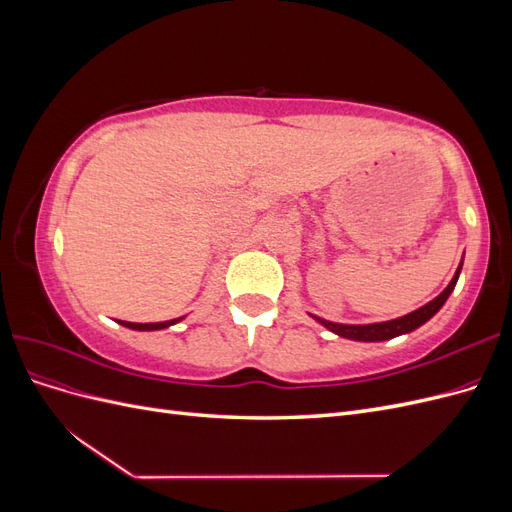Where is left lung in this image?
<instances>
[{
    "instance_id": "1",
    "label": "left lung",
    "mask_w": 512,
    "mask_h": 512,
    "mask_svg": "<svg viewBox=\"0 0 512 512\" xmlns=\"http://www.w3.org/2000/svg\"><path fill=\"white\" fill-rule=\"evenodd\" d=\"M461 265H463V260H461ZM461 265L457 267L451 284H448L436 299L425 303L423 307L414 309V312H410L406 316H401V318L386 320V322H374V324H339V322L318 318L314 314H309V316L318 320L322 327H327L331 333H335L339 337H346V339H354V342H384V339L406 335V333L421 327V324H425L429 318H433L440 312L442 305L446 303V299L451 297V292L455 290V284H457L459 273H461Z\"/></svg>"
}]
</instances>
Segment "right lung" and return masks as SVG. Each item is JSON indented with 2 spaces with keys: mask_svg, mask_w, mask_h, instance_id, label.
Returning <instances> with one entry per match:
<instances>
[{
  "mask_svg": "<svg viewBox=\"0 0 512 512\" xmlns=\"http://www.w3.org/2000/svg\"><path fill=\"white\" fill-rule=\"evenodd\" d=\"M181 318H175V320H164V322H149V324H141V322H126V320H119V324H123V327L128 329H134V331H160V329H168L173 327V324H177Z\"/></svg>",
  "mask_w": 512,
  "mask_h": 512,
  "instance_id": "obj_1",
  "label": "right lung"
}]
</instances>
